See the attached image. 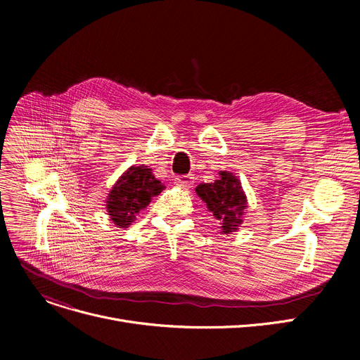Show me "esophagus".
<instances>
[{"instance_id": "34e87169", "label": "esophagus", "mask_w": 360, "mask_h": 360, "mask_svg": "<svg viewBox=\"0 0 360 360\" xmlns=\"http://www.w3.org/2000/svg\"><path fill=\"white\" fill-rule=\"evenodd\" d=\"M175 185L181 186V188H193L194 185V176L193 175H181L175 178Z\"/></svg>"}]
</instances>
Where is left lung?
Returning <instances> with one entry per match:
<instances>
[{
    "instance_id": "left-lung-1",
    "label": "left lung",
    "mask_w": 360,
    "mask_h": 360,
    "mask_svg": "<svg viewBox=\"0 0 360 360\" xmlns=\"http://www.w3.org/2000/svg\"><path fill=\"white\" fill-rule=\"evenodd\" d=\"M219 175L220 178L214 182L200 184L195 193L219 221L220 233L229 235L236 232L242 224L248 200L242 190L240 181L232 172L220 170Z\"/></svg>"
}]
</instances>
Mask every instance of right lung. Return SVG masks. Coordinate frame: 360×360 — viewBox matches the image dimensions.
Returning <instances> with one entry per match:
<instances>
[{
    "mask_svg": "<svg viewBox=\"0 0 360 360\" xmlns=\"http://www.w3.org/2000/svg\"><path fill=\"white\" fill-rule=\"evenodd\" d=\"M165 185L148 166H129L113 184L106 198V212L117 228H128L136 216L159 195Z\"/></svg>",
    "mask_w": 360,
    "mask_h": 360,
    "instance_id": "obj_1",
    "label": "right lung"
}]
</instances>
